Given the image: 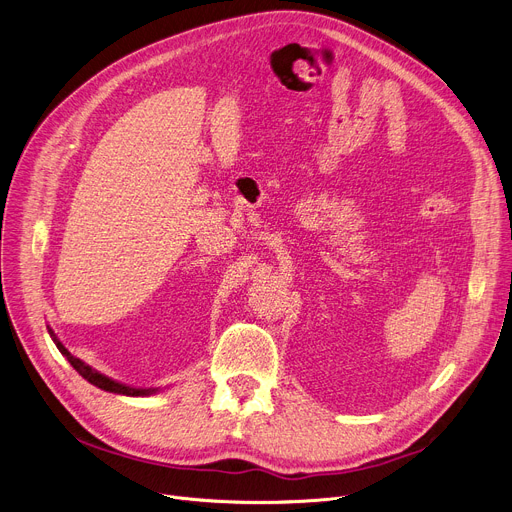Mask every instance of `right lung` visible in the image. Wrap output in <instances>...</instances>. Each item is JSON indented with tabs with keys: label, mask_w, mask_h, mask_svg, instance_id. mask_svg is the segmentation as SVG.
Wrapping results in <instances>:
<instances>
[{
	"label": "right lung",
	"mask_w": 512,
	"mask_h": 512,
	"mask_svg": "<svg viewBox=\"0 0 512 512\" xmlns=\"http://www.w3.org/2000/svg\"><path fill=\"white\" fill-rule=\"evenodd\" d=\"M47 330H49V335H51V339H53V343L57 345V349L62 351V355L68 359V362L72 364V368L84 378V380H88L90 384H95L97 388H101V390H107V393H115V395H126V397H148V395H153V393H157L159 388H134V386H128V384H122V382H117V380H111L109 376H105V374H99L97 370H93L90 366H86L82 359H78V357H74L64 345H62V341H59L57 337H55V333H53V328L51 326H47Z\"/></svg>",
	"instance_id": "add662e5"
}]
</instances>
